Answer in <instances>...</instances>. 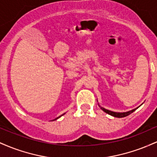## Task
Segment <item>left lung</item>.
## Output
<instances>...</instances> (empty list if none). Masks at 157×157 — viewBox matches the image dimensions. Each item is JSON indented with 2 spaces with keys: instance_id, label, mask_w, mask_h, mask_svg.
I'll use <instances>...</instances> for the list:
<instances>
[{
  "instance_id": "left-lung-1",
  "label": "left lung",
  "mask_w": 157,
  "mask_h": 157,
  "mask_svg": "<svg viewBox=\"0 0 157 157\" xmlns=\"http://www.w3.org/2000/svg\"><path fill=\"white\" fill-rule=\"evenodd\" d=\"M98 105L100 106V109H101L102 111H104V112H105V113H109V115H111V116H113V117H118V118H122V117H127V116H128L129 114H131V113H133L134 112V111H136V109H138L139 107H140V106H139V107H137V108H136V109H132V110H131V111H126V112H114V111H109V110H108V109H105V108H103V107H102L101 105H99V103H98Z\"/></svg>"
}]
</instances>
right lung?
I'll list each match as a JSON object with an SVG mask.
<instances>
[{
  "label": "right lung",
  "instance_id": "add662e5",
  "mask_svg": "<svg viewBox=\"0 0 157 157\" xmlns=\"http://www.w3.org/2000/svg\"><path fill=\"white\" fill-rule=\"evenodd\" d=\"M65 113H63V114H62V115H60V117H57V118H55V120H52V121H54V120H57V119H58V118H60V117H62V116H63V115H64V114H65Z\"/></svg>",
  "mask_w": 157,
  "mask_h": 157
}]
</instances>
